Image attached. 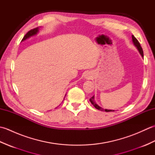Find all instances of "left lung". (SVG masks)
<instances>
[{"instance_id":"8db88e82","label":"left lung","mask_w":155,"mask_h":155,"mask_svg":"<svg viewBox=\"0 0 155 155\" xmlns=\"http://www.w3.org/2000/svg\"><path fill=\"white\" fill-rule=\"evenodd\" d=\"M132 39H133V42L134 45L135 46V47H137V48L138 49V51H139V53L140 54L141 57H142L143 58H144V55H143V48L142 47H141V46L139 43V42L138 41L137 39L134 37L133 35H132ZM90 101L91 103H92V104L93 105V106L97 108V109L99 110H101V111H105V112H110V111H114V110H108V109H104L103 108L101 107L100 106H98V105L96 103V102L94 101V96H93L91 98H90Z\"/></svg>"}]
</instances>
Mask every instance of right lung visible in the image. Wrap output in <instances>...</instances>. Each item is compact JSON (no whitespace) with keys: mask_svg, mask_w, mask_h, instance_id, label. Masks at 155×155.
<instances>
[{"mask_svg":"<svg viewBox=\"0 0 155 155\" xmlns=\"http://www.w3.org/2000/svg\"><path fill=\"white\" fill-rule=\"evenodd\" d=\"M38 32H39V28H38V27L35 28H34V29H32V30H31L30 31H28V32H27V33L25 35V37H23L22 41H25V40H27V39L29 38L30 37H32V36L36 35H37V34L38 33ZM65 96H66V95H65Z\"/></svg>","mask_w":155,"mask_h":155,"instance_id":"1","label":"right lung"}]
</instances>
